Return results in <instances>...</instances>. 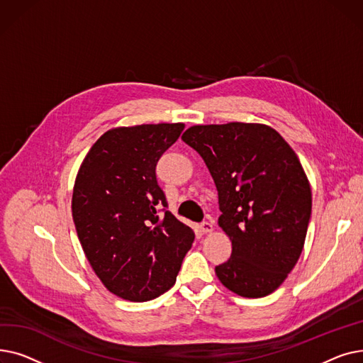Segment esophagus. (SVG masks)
<instances>
[{
    "label": "esophagus",
    "instance_id": "34e87169",
    "mask_svg": "<svg viewBox=\"0 0 363 363\" xmlns=\"http://www.w3.org/2000/svg\"><path fill=\"white\" fill-rule=\"evenodd\" d=\"M200 228H201V233H203V234H208V233L213 231V225H212V222H208V220H204V222L200 225Z\"/></svg>",
    "mask_w": 363,
    "mask_h": 363
}]
</instances>
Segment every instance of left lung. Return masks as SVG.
<instances>
[{
  "label": "left lung",
  "mask_w": 363,
  "mask_h": 363,
  "mask_svg": "<svg viewBox=\"0 0 363 363\" xmlns=\"http://www.w3.org/2000/svg\"><path fill=\"white\" fill-rule=\"evenodd\" d=\"M182 141L216 184L219 226L233 242L215 272L228 290L274 293L296 266L312 213V191L294 150L271 126L231 122L188 128Z\"/></svg>",
  "instance_id": "8db88e82"
}]
</instances>
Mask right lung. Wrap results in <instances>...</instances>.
Instances as JSON below:
<instances>
[{"label":"right lung","instance_id":"add662e5","mask_svg":"<svg viewBox=\"0 0 363 363\" xmlns=\"http://www.w3.org/2000/svg\"><path fill=\"white\" fill-rule=\"evenodd\" d=\"M184 123L107 130L76 177L72 216L84 253L104 287L147 301L177 281L194 233L167 211L156 166Z\"/></svg>","mask_w":363,"mask_h":363}]
</instances>
